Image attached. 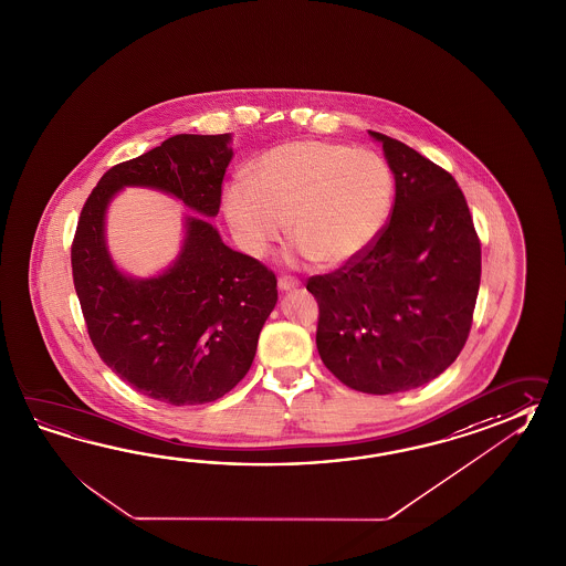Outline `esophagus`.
<instances>
[{"mask_svg": "<svg viewBox=\"0 0 566 566\" xmlns=\"http://www.w3.org/2000/svg\"><path fill=\"white\" fill-rule=\"evenodd\" d=\"M298 286V282L294 277L280 276L277 277V289L280 290H292Z\"/></svg>", "mask_w": 566, "mask_h": 566, "instance_id": "1", "label": "esophagus"}]
</instances>
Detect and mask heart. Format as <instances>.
<instances>
[{"mask_svg":"<svg viewBox=\"0 0 566 566\" xmlns=\"http://www.w3.org/2000/svg\"><path fill=\"white\" fill-rule=\"evenodd\" d=\"M396 178L369 148L289 142L264 151L223 195L239 245L255 258L286 235L318 264L343 265L367 252L390 219Z\"/></svg>","mask_w":566,"mask_h":566,"instance_id":"heart-1","label":"heart"}]
</instances>
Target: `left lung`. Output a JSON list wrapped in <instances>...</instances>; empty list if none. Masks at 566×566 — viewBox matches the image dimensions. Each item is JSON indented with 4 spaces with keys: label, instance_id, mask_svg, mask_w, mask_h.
I'll list each match as a JSON object with an SVG mask.
<instances>
[{
    "label": "left lung",
    "instance_id": "left-lung-1",
    "mask_svg": "<svg viewBox=\"0 0 566 566\" xmlns=\"http://www.w3.org/2000/svg\"><path fill=\"white\" fill-rule=\"evenodd\" d=\"M396 178L376 243L308 277L318 302L316 347L352 390L396 394L440 376L465 347L481 282V243L465 195L444 168L369 132Z\"/></svg>",
    "mask_w": 566,
    "mask_h": 566
}]
</instances>
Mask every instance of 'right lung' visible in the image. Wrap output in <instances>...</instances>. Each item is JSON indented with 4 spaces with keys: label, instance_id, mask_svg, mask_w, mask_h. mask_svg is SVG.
I'll list each match as a JSON object with an SVG mask.
<instances>
[{
    "label": "right lung",
    "instance_id": "obj_1",
    "mask_svg": "<svg viewBox=\"0 0 566 566\" xmlns=\"http://www.w3.org/2000/svg\"><path fill=\"white\" fill-rule=\"evenodd\" d=\"M229 134H178L101 176L76 223L71 264L88 337L103 364L144 396L214 402L250 371L277 301L276 276L227 248L205 218H188L177 262L148 281L124 277L104 245V209L124 186L164 189L214 217L233 150Z\"/></svg>",
    "mask_w": 566,
    "mask_h": 566
}]
</instances>
